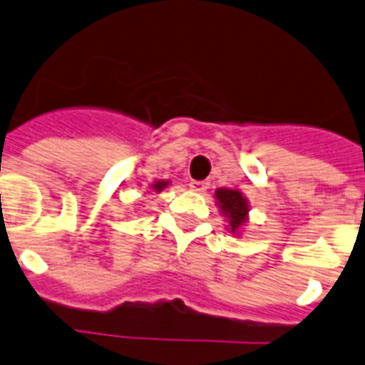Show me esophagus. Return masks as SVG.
<instances>
[{"label": "esophagus", "instance_id": "34e87169", "mask_svg": "<svg viewBox=\"0 0 365 365\" xmlns=\"http://www.w3.org/2000/svg\"><path fill=\"white\" fill-rule=\"evenodd\" d=\"M190 188L196 192H205L209 188L207 180H190Z\"/></svg>", "mask_w": 365, "mask_h": 365}]
</instances>
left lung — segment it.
Instances as JSON below:
<instances>
[{
    "label": "left lung",
    "instance_id": "8db88e82",
    "mask_svg": "<svg viewBox=\"0 0 365 365\" xmlns=\"http://www.w3.org/2000/svg\"><path fill=\"white\" fill-rule=\"evenodd\" d=\"M215 196L219 200L222 213L227 215L228 221H230L232 232H236L245 222V217H247V211H250L245 197L242 196V192L227 190V188H219V190L215 192Z\"/></svg>",
    "mask_w": 365,
    "mask_h": 365
}]
</instances>
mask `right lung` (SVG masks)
<instances>
[{"mask_svg": "<svg viewBox=\"0 0 365 365\" xmlns=\"http://www.w3.org/2000/svg\"><path fill=\"white\" fill-rule=\"evenodd\" d=\"M165 186H168V182H163V180H160V182H156V185L152 186V188H156V190L160 192V190H163V188H165Z\"/></svg>", "mask_w": 365, "mask_h": 365, "instance_id": "1", "label": "right lung"}]
</instances>
